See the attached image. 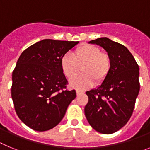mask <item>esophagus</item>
<instances>
[{"instance_id":"34e87169","label":"esophagus","mask_w":150,"mask_h":150,"mask_svg":"<svg viewBox=\"0 0 150 150\" xmlns=\"http://www.w3.org/2000/svg\"><path fill=\"white\" fill-rule=\"evenodd\" d=\"M76 95H80V94H83L84 91H82V90H79V89H76Z\"/></svg>"}]
</instances>
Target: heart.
<instances>
[{
    "label": "heart",
    "instance_id": "b5f03b06",
    "mask_svg": "<svg viewBox=\"0 0 150 150\" xmlns=\"http://www.w3.org/2000/svg\"><path fill=\"white\" fill-rule=\"evenodd\" d=\"M111 65L110 56L93 44L81 45L76 49L74 56L67 53L61 59L62 72L69 79L76 76L83 67V75L70 82L71 86L79 89L90 88L95 82L101 84L107 79Z\"/></svg>",
    "mask_w": 150,
    "mask_h": 150
}]
</instances>
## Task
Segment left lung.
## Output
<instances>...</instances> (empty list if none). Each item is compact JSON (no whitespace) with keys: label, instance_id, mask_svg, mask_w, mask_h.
<instances>
[{"label":"left lung","instance_id":"left-lung-1","mask_svg":"<svg viewBox=\"0 0 150 150\" xmlns=\"http://www.w3.org/2000/svg\"><path fill=\"white\" fill-rule=\"evenodd\" d=\"M89 43L103 47L112 65L100 86L86 92L88 101L85 115L95 131L110 134L122 128L133 113L140 91L139 66L125 46L109 38H98Z\"/></svg>","mask_w":150,"mask_h":150}]
</instances>
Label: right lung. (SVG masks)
Masks as SVG:
<instances>
[{"label": "right lung", "instance_id": "obj_1", "mask_svg": "<svg viewBox=\"0 0 150 150\" xmlns=\"http://www.w3.org/2000/svg\"><path fill=\"white\" fill-rule=\"evenodd\" d=\"M79 41L45 39L22 52L12 75L17 116L31 129L45 132L59 124L76 98L67 89L61 59Z\"/></svg>", "mask_w": 150, "mask_h": 150}]
</instances>
